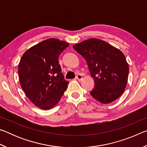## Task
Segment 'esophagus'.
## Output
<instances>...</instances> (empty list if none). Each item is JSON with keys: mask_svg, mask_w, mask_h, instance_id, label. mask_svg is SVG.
<instances>
[{"mask_svg": "<svg viewBox=\"0 0 147 147\" xmlns=\"http://www.w3.org/2000/svg\"><path fill=\"white\" fill-rule=\"evenodd\" d=\"M76 78L77 80H78L80 81V80H82V74H77Z\"/></svg>", "mask_w": 147, "mask_h": 147, "instance_id": "1", "label": "esophagus"}]
</instances>
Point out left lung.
<instances>
[{
	"label": "left lung",
	"mask_w": 147,
	"mask_h": 147,
	"mask_svg": "<svg viewBox=\"0 0 147 147\" xmlns=\"http://www.w3.org/2000/svg\"><path fill=\"white\" fill-rule=\"evenodd\" d=\"M73 49L86 59L94 78L95 86L91 96L102 104L121 96L127 84L129 67L120 50L96 38L74 45Z\"/></svg>",
	"instance_id": "left-lung-1"
}]
</instances>
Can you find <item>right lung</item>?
Instances as JSON below:
<instances>
[{"label":"right lung","instance_id":"obj_1","mask_svg":"<svg viewBox=\"0 0 147 147\" xmlns=\"http://www.w3.org/2000/svg\"><path fill=\"white\" fill-rule=\"evenodd\" d=\"M69 45L67 42L50 38L40 42L22 56L18 66L20 84L35 106L42 109L54 108L67 88L58 57Z\"/></svg>","mask_w":147,"mask_h":147}]
</instances>
